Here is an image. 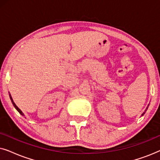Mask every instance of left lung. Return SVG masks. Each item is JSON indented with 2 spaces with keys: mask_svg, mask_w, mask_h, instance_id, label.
Here are the masks:
<instances>
[{
  "mask_svg": "<svg viewBox=\"0 0 160 160\" xmlns=\"http://www.w3.org/2000/svg\"><path fill=\"white\" fill-rule=\"evenodd\" d=\"M148 106H149V104H148V106H147V107H146V110H145V111H144V112H143V113H142V114H141V116H143V115H144V113H146V111H147V109H148Z\"/></svg>",
  "mask_w": 160,
  "mask_h": 160,
  "instance_id": "left-lung-1",
  "label": "left lung"
}]
</instances>
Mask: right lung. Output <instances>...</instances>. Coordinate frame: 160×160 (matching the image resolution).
<instances>
[{
  "instance_id": "right-lung-1",
  "label": "right lung",
  "mask_w": 160,
  "mask_h": 160,
  "mask_svg": "<svg viewBox=\"0 0 160 160\" xmlns=\"http://www.w3.org/2000/svg\"><path fill=\"white\" fill-rule=\"evenodd\" d=\"M9 97H10V99H11V100H12V102L13 106H14V108L17 109V111H18V112H19V113H20V114H21V115H22V116H25V115H24V113H22V111L20 110V109H19V108H18V107H17V105L14 103V100H13V99H12V96H11V94H10V93H9Z\"/></svg>"
}]
</instances>
